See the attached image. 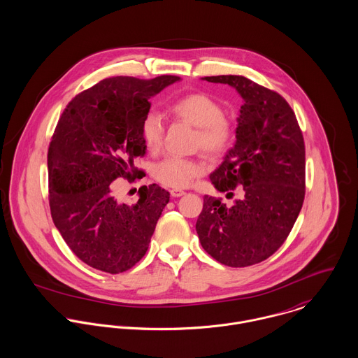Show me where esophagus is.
I'll return each mask as SVG.
<instances>
[{"mask_svg":"<svg viewBox=\"0 0 358 358\" xmlns=\"http://www.w3.org/2000/svg\"><path fill=\"white\" fill-rule=\"evenodd\" d=\"M186 193L183 192V190H179V189H173V190H171V196L172 197H182V196H185Z\"/></svg>","mask_w":358,"mask_h":358,"instance_id":"obj_1","label":"esophagus"}]
</instances>
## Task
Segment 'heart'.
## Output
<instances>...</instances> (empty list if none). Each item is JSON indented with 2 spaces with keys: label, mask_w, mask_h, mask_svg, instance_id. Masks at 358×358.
<instances>
[{
  "label": "heart",
  "mask_w": 358,
  "mask_h": 358,
  "mask_svg": "<svg viewBox=\"0 0 358 358\" xmlns=\"http://www.w3.org/2000/svg\"><path fill=\"white\" fill-rule=\"evenodd\" d=\"M168 111L197 128L196 145L208 155L217 157L227 152L233 142V128L224 118L223 107L206 94L183 95L168 106ZM142 138L149 152L155 153L162 145L164 127L155 113L145 115L141 125ZM203 161L194 158L166 157L153 166L154 179L165 187L183 189L204 173Z\"/></svg>",
  "instance_id": "1"
}]
</instances>
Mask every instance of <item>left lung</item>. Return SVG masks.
<instances>
[{
  "label": "left lung",
  "mask_w": 358,
  "mask_h": 358,
  "mask_svg": "<svg viewBox=\"0 0 358 358\" xmlns=\"http://www.w3.org/2000/svg\"><path fill=\"white\" fill-rule=\"evenodd\" d=\"M227 84L244 99L236 145L209 179L234 205L204 196L196 230L205 251L230 267H247L273 255L287 240L305 200V142L287 101L243 76L204 77Z\"/></svg>",
  "instance_id": "1"
}]
</instances>
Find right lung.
Returning <instances> with one entry per match:
<instances>
[{"instance_id": "add662e5", "label": "right lung", "mask_w": 358, "mask_h": 358, "mask_svg": "<svg viewBox=\"0 0 358 358\" xmlns=\"http://www.w3.org/2000/svg\"><path fill=\"white\" fill-rule=\"evenodd\" d=\"M111 77L77 95L57 121L48 149L52 219L74 255L110 274L146 254L169 193L142 186L129 205L113 196L115 179L142 178L134 161L146 154L141 125L149 99L179 81Z\"/></svg>"}]
</instances>
